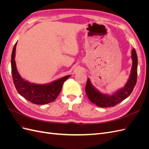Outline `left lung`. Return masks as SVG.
<instances>
[{
	"mask_svg": "<svg viewBox=\"0 0 149 149\" xmlns=\"http://www.w3.org/2000/svg\"><path fill=\"white\" fill-rule=\"evenodd\" d=\"M131 58L132 60V66L127 82L123 88L118 89L112 94L101 93L93 86L89 78L88 79L85 91L90 101L98 107H113L124 100L131 94L136 84L137 78L138 60L136 49L134 48L132 51Z\"/></svg>",
	"mask_w": 149,
	"mask_h": 149,
	"instance_id": "8db88e82",
	"label": "left lung"
}]
</instances>
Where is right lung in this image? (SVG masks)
Listing matches in <instances>:
<instances>
[{"mask_svg": "<svg viewBox=\"0 0 149 149\" xmlns=\"http://www.w3.org/2000/svg\"><path fill=\"white\" fill-rule=\"evenodd\" d=\"M13 47L11 56V68L13 83L17 92L26 100L36 104H45L56 100L63 85L71 75H67L54 81L43 84L31 83L21 77L17 71L15 61L16 45Z\"/></svg>", "mask_w": 149, "mask_h": 149, "instance_id": "obj_1", "label": "right lung"}]
</instances>
